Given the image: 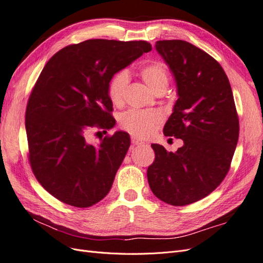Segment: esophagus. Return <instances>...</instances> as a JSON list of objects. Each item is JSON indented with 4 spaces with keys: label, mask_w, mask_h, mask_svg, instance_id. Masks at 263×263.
Returning a JSON list of instances; mask_svg holds the SVG:
<instances>
[{
    "label": "esophagus",
    "mask_w": 263,
    "mask_h": 263,
    "mask_svg": "<svg viewBox=\"0 0 263 263\" xmlns=\"http://www.w3.org/2000/svg\"><path fill=\"white\" fill-rule=\"evenodd\" d=\"M132 142L134 145H136V146H139V145H144L145 142L142 141V140H140V139H138V138H136V137H132Z\"/></svg>",
    "instance_id": "34e87169"
}]
</instances>
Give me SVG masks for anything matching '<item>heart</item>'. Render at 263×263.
<instances>
[{
	"label": "heart",
	"mask_w": 263,
	"mask_h": 263,
	"mask_svg": "<svg viewBox=\"0 0 263 263\" xmlns=\"http://www.w3.org/2000/svg\"><path fill=\"white\" fill-rule=\"evenodd\" d=\"M139 76L149 89L157 93L165 91L169 84V72L161 61L147 63L139 71ZM129 82V74L123 70L115 73L108 82L107 94L110 102L116 106L124 103L125 91ZM163 117L158 110H128L119 117V126L123 130L136 138H149L160 128Z\"/></svg>",
	"instance_id": "1"
}]
</instances>
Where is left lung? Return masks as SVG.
<instances>
[{
	"label": "left lung",
	"instance_id": "1",
	"mask_svg": "<svg viewBox=\"0 0 263 263\" xmlns=\"http://www.w3.org/2000/svg\"><path fill=\"white\" fill-rule=\"evenodd\" d=\"M157 51L176 78L179 99L165 136L184 142L176 153L153 144L147 178L166 204L184 206L211 194L225 179L239 137V119L224 69L212 55L184 41H159Z\"/></svg>",
	"mask_w": 263,
	"mask_h": 263
}]
</instances>
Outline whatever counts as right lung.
I'll return each mask as SVG.
<instances>
[{"instance_id": "add662e5", "label": "right lung", "mask_w": 263, "mask_h": 263, "mask_svg": "<svg viewBox=\"0 0 263 263\" xmlns=\"http://www.w3.org/2000/svg\"><path fill=\"white\" fill-rule=\"evenodd\" d=\"M150 50L144 41L89 39L46 63L26 107L28 160L37 181L60 202L85 209L109 192L129 135L116 132L97 146L85 137L92 128H113L110 78Z\"/></svg>"}]
</instances>
